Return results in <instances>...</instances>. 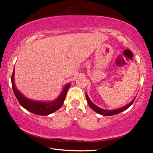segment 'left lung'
Listing matches in <instances>:
<instances>
[{"label": "left lung", "mask_w": 153, "mask_h": 153, "mask_svg": "<svg viewBox=\"0 0 153 153\" xmlns=\"http://www.w3.org/2000/svg\"><path fill=\"white\" fill-rule=\"evenodd\" d=\"M85 95H86L87 101V102H88L89 105L90 106L91 108L94 110V111H95L97 113H98V114H99L103 115V116H112V115H115V114H119L120 112L124 111L125 110L128 109L129 107L132 105L133 102H134V100H135V99H134L131 102H130L129 104H128V105H127L122 107V108H120L118 109H115V110H112L102 109L101 108H100V107L97 106V105H95V104L91 102V100L89 99V97H88V95H87V93L85 94Z\"/></svg>", "instance_id": "obj_1"}]
</instances>
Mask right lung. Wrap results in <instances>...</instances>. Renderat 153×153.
<instances>
[{
    "mask_svg": "<svg viewBox=\"0 0 153 153\" xmlns=\"http://www.w3.org/2000/svg\"><path fill=\"white\" fill-rule=\"evenodd\" d=\"M11 81L13 91H14L16 99H18L20 105L23 108L28 110V111L33 113L35 114L41 116L49 115L54 112L56 111L58 109H59L63 105L65 98H66L67 91L71 85L70 83H68L67 85H65L63 91H62L59 97L53 101L42 102L27 99V97L23 95L16 88L14 83V71H13Z\"/></svg>",
    "mask_w": 153,
    "mask_h": 153,
    "instance_id": "add662e5",
    "label": "right lung"
}]
</instances>
